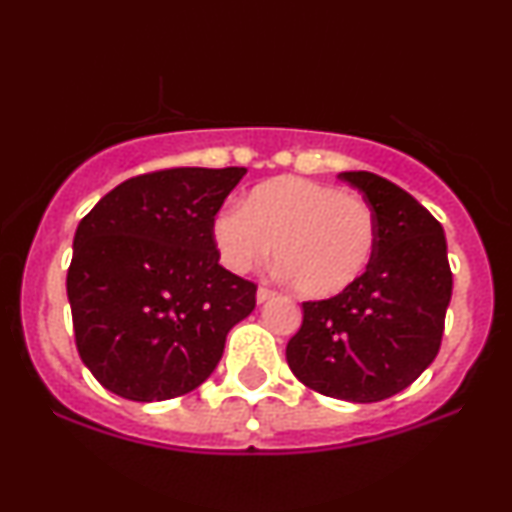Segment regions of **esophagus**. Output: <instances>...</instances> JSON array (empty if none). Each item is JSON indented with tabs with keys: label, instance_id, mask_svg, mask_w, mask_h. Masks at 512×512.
Returning a JSON list of instances; mask_svg holds the SVG:
<instances>
[{
	"label": "esophagus",
	"instance_id": "obj_1",
	"mask_svg": "<svg viewBox=\"0 0 512 512\" xmlns=\"http://www.w3.org/2000/svg\"><path fill=\"white\" fill-rule=\"evenodd\" d=\"M274 296H276V291L269 289V286H260V289H257V303H267L269 298H274Z\"/></svg>",
	"mask_w": 512,
	"mask_h": 512
}]
</instances>
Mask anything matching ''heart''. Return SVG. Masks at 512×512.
Returning a JSON list of instances; mask_svg holds the SVG:
<instances>
[{"label":"heart","instance_id":"b5f03b06","mask_svg":"<svg viewBox=\"0 0 512 512\" xmlns=\"http://www.w3.org/2000/svg\"><path fill=\"white\" fill-rule=\"evenodd\" d=\"M221 262L248 272L269 257L301 296L330 298L356 284L375 255L378 221L366 199L308 178L262 182L211 226Z\"/></svg>","mask_w":512,"mask_h":512}]
</instances>
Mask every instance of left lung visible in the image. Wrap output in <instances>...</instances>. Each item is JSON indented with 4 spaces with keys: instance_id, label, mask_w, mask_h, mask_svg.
Masks as SVG:
<instances>
[{
    "instance_id": "left-lung-1",
    "label": "left lung",
    "mask_w": 512,
    "mask_h": 512,
    "mask_svg": "<svg viewBox=\"0 0 512 512\" xmlns=\"http://www.w3.org/2000/svg\"><path fill=\"white\" fill-rule=\"evenodd\" d=\"M378 221L366 274L325 301H305L286 344L298 380L325 397L380 402L409 387L438 356L452 296L443 226L395 182L349 170Z\"/></svg>"
}]
</instances>
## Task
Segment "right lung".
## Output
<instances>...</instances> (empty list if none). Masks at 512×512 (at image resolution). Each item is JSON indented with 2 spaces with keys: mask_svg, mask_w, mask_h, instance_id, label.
<instances>
[{
  "mask_svg": "<svg viewBox=\"0 0 512 512\" xmlns=\"http://www.w3.org/2000/svg\"><path fill=\"white\" fill-rule=\"evenodd\" d=\"M245 168L134 175L81 219L67 272L74 342L105 390L132 402L187 395L219 366L257 284L219 264L214 216Z\"/></svg>",
  "mask_w": 512,
  "mask_h": 512,
  "instance_id": "right-lung-1",
  "label": "right lung"
}]
</instances>
